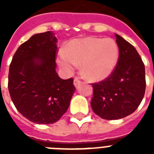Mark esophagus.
I'll use <instances>...</instances> for the list:
<instances>
[{
  "mask_svg": "<svg viewBox=\"0 0 154 154\" xmlns=\"http://www.w3.org/2000/svg\"><path fill=\"white\" fill-rule=\"evenodd\" d=\"M81 83H82V81L79 79V77H75V78L74 79L75 86V87L79 86V85Z\"/></svg>",
  "mask_w": 154,
  "mask_h": 154,
  "instance_id": "obj_1",
  "label": "esophagus"
}]
</instances>
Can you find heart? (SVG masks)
<instances>
[{
	"label": "heart",
	"mask_w": 154,
	"mask_h": 154,
	"mask_svg": "<svg viewBox=\"0 0 154 154\" xmlns=\"http://www.w3.org/2000/svg\"><path fill=\"white\" fill-rule=\"evenodd\" d=\"M119 59V48L111 38L88 37L71 42L65 53L58 56L59 65L72 72L82 63V72L90 81H101L113 72Z\"/></svg>",
	"instance_id": "1"
}]
</instances>
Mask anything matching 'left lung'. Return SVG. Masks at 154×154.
<instances>
[{
	"mask_svg": "<svg viewBox=\"0 0 154 154\" xmlns=\"http://www.w3.org/2000/svg\"><path fill=\"white\" fill-rule=\"evenodd\" d=\"M119 59L111 75L92 83L91 106L104 119H119L133 113L145 94V66L136 48L119 35H116Z\"/></svg>",
	"mask_w": 154,
	"mask_h": 154,
	"instance_id": "8db88e82",
	"label": "left lung"
}]
</instances>
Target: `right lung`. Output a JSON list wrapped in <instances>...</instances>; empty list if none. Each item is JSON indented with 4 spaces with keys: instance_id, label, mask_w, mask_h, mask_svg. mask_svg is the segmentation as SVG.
<instances>
[{
    "instance_id": "1",
    "label": "right lung",
    "mask_w": 154,
    "mask_h": 154,
    "mask_svg": "<svg viewBox=\"0 0 154 154\" xmlns=\"http://www.w3.org/2000/svg\"><path fill=\"white\" fill-rule=\"evenodd\" d=\"M57 38L46 31L19 46L10 64L11 99L23 116L38 124L59 120L75 90L72 78L64 80L57 74Z\"/></svg>"
}]
</instances>
